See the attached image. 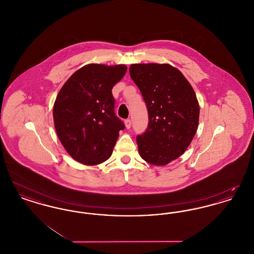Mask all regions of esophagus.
<instances>
[{"label": "esophagus", "mask_w": 254, "mask_h": 254, "mask_svg": "<svg viewBox=\"0 0 254 254\" xmlns=\"http://www.w3.org/2000/svg\"><path fill=\"white\" fill-rule=\"evenodd\" d=\"M125 125H126V127H127V129H129L130 127H131V121H130L129 119H127V120L125 121Z\"/></svg>", "instance_id": "esophagus-1"}]
</instances>
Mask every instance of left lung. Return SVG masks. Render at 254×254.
I'll return each instance as SVG.
<instances>
[{
  "label": "left lung",
  "instance_id": "8db88e82",
  "mask_svg": "<svg viewBox=\"0 0 254 254\" xmlns=\"http://www.w3.org/2000/svg\"><path fill=\"white\" fill-rule=\"evenodd\" d=\"M130 77L148 111V127L137 136L139 154L146 163L166 166L187 150L197 131L200 107L183 73L169 64H132Z\"/></svg>",
  "mask_w": 254,
  "mask_h": 254
}]
</instances>
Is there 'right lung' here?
Segmentation results:
<instances>
[{
	"label": "right lung",
	"instance_id": "add662e5",
	"mask_svg": "<svg viewBox=\"0 0 254 254\" xmlns=\"http://www.w3.org/2000/svg\"><path fill=\"white\" fill-rule=\"evenodd\" d=\"M127 70L126 64H88L62 86L53 106L61 144L71 157L95 166L112 154L124 124L114 113L111 89Z\"/></svg>",
	"mask_w": 254,
	"mask_h": 254
}]
</instances>
